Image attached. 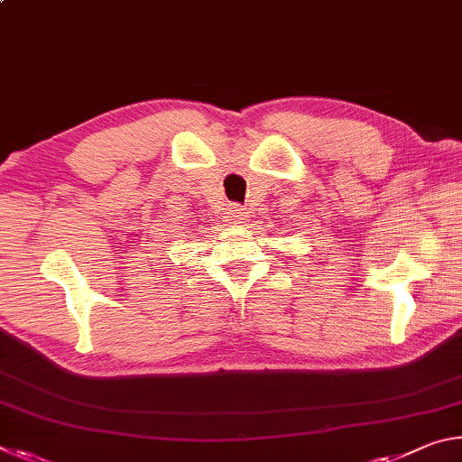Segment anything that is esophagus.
Segmentation results:
<instances>
[{"instance_id":"1","label":"esophagus","mask_w":462,"mask_h":462,"mask_svg":"<svg viewBox=\"0 0 462 462\" xmlns=\"http://www.w3.org/2000/svg\"><path fill=\"white\" fill-rule=\"evenodd\" d=\"M230 216H232L234 224H245V220L248 217V212H246V208H242V206H232Z\"/></svg>"}]
</instances>
